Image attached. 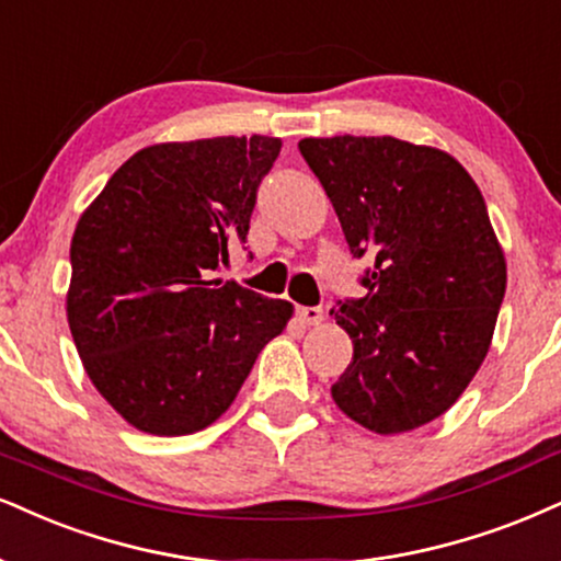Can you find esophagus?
<instances>
[{"mask_svg": "<svg viewBox=\"0 0 561 561\" xmlns=\"http://www.w3.org/2000/svg\"><path fill=\"white\" fill-rule=\"evenodd\" d=\"M299 320L304 322V324H309V328H317V324H322V320H324V312L320 307H299Z\"/></svg>", "mask_w": 561, "mask_h": 561, "instance_id": "1", "label": "esophagus"}]
</instances>
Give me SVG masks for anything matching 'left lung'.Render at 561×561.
<instances>
[{
    "label": "left lung",
    "instance_id": "8db88e82",
    "mask_svg": "<svg viewBox=\"0 0 561 561\" xmlns=\"http://www.w3.org/2000/svg\"><path fill=\"white\" fill-rule=\"evenodd\" d=\"M369 294L330 309L354 341L335 405L375 434L411 432L462 396L492 345L507 262L486 203L445 150L398 137H304Z\"/></svg>",
    "mask_w": 561,
    "mask_h": 561
}]
</instances>
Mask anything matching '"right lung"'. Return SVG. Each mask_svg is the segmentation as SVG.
<instances>
[{
	"label": "right lung",
	"instance_id": "1",
	"mask_svg": "<svg viewBox=\"0 0 561 561\" xmlns=\"http://www.w3.org/2000/svg\"><path fill=\"white\" fill-rule=\"evenodd\" d=\"M278 137L158 142L75 226L67 322L95 390L137 432L182 437L228 411L294 304L213 278L247 244Z\"/></svg>",
	"mask_w": 561,
	"mask_h": 561
}]
</instances>
